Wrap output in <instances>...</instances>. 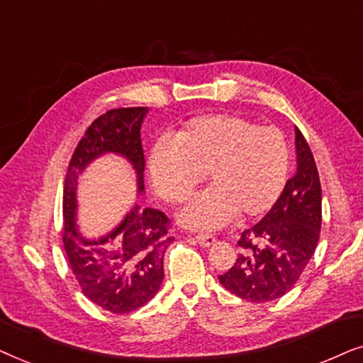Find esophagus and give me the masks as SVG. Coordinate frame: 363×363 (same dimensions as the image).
<instances>
[{
	"instance_id": "34e87169",
	"label": "esophagus",
	"mask_w": 363,
	"mask_h": 363,
	"mask_svg": "<svg viewBox=\"0 0 363 363\" xmlns=\"http://www.w3.org/2000/svg\"><path fill=\"white\" fill-rule=\"evenodd\" d=\"M196 242L201 245V247H209L216 242V238L212 234H206V232H201V234L196 235Z\"/></svg>"
}]
</instances>
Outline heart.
<instances>
[{
	"mask_svg": "<svg viewBox=\"0 0 363 363\" xmlns=\"http://www.w3.org/2000/svg\"><path fill=\"white\" fill-rule=\"evenodd\" d=\"M289 171V149L282 133L259 128L234 114L199 116L171 138L154 143L147 172L164 201H186L207 172L211 187L179 212L192 229H212L238 216L254 219L272 209Z\"/></svg>",
	"mask_w": 363,
	"mask_h": 363,
	"instance_id": "obj_1",
	"label": "heart"
}]
</instances>
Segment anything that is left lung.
I'll return each instance as SVG.
<instances>
[{
	"mask_svg": "<svg viewBox=\"0 0 363 363\" xmlns=\"http://www.w3.org/2000/svg\"><path fill=\"white\" fill-rule=\"evenodd\" d=\"M297 171L259 224L244 230L235 264L219 275L227 291L247 302L286 296L315 252L322 225V189L312 151L296 128Z\"/></svg>",
	"mask_w": 363,
	"mask_h": 363,
	"instance_id": "obj_1",
	"label": "left lung"
}]
</instances>
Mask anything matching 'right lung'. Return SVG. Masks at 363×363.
I'll return each instance as SVG.
<instances>
[{
	"label": "right lung",
	"instance_id": "add662e5",
	"mask_svg": "<svg viewBox=\"0 0 363 363\" xmlns=\"http://www.w3.org/2000/svg\"><path fill=\"white\" fill-rule=\"evenodd\" d=\"M147 108L111 109L89 125L67 166L62 192L65 250L83 294L104 311L128 313L146 306L164 280V252L174 238L169 219L152 207L134 204L113 229L98 239L77 227V184L96 159L116 154L131 164L138 194H144L141 125Z\"/></svg>",
	"mask_w": 363,
	"mask_h": 363
}]
</instances>
